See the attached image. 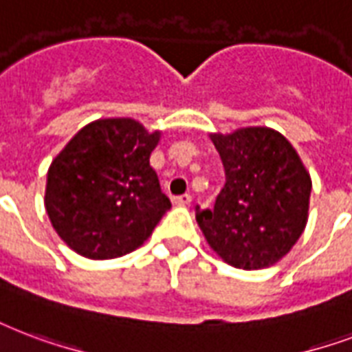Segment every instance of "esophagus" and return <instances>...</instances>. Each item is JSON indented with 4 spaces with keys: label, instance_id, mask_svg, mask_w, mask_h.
<instances>
[{
    "label": "esophagus",
    "instance_id": "34e87169",
    "mask_svg": "<svg viewBox=\"0 0 352 352\" xmlns=\"http://www.w3.org/2000/svg\"><path fill=\"white\" fill-rule=\"evenodd\" d=\"M190 203H192V195H181V197H173V205L175 206H190Z\"/></svg>",
    "mask_w": 352,
    "mask_h": 352
}]
</instances>
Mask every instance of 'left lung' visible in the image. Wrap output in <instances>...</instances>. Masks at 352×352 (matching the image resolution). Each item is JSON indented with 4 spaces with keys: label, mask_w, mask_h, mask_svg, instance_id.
I'll return each instance as SVG.
<instances>
[{
    "label": "left lung",
    "mask_w": 352,
    "mask_h": 352,
    "mask_svg": "<svg viewBox=\"0 0 352 352\" xmlns=\"http://www.w3.org/2000/svg\"><path fill=\"white\" fill-rule=\"evenodd\" d=\"M225 168L214 210H197L212 251L240 270H264L292 251L308 221L312 179L295 147L270 127L210 134Z\"/></svg>",
    "instance_id": "8db88e82"
}]
</instances>
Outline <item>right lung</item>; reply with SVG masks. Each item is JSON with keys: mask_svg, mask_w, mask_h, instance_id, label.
<instances>
[{"mask_svg": "<svg viewBox=\"0 0 352 352\" xmlns=\"http://www.w3.org/2000/svg\"><path fill=\"white\" fill-rule=\"evenodd\" d=\"M160 131L133 118L88 123L53 158L45 212L60 240L92 260L138 249L170 210L157 171L149 166Z\"/></svg>", "mask_w": 352, "mask_h": 352, "instance_id": "1", "label": "right lung"}]
</instances>
